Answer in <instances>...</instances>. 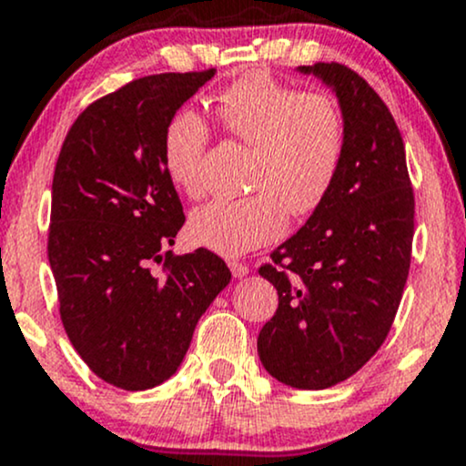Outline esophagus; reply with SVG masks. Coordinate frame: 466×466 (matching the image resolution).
I'll return each instance as SVG.
<instances>
[{
  "label": "esophagus",
  "mask_w": 466,
  "mask_h": 466,
  "mask_svg": "<svg viewBox=\"0 0 466 466\" xmlns=\"http://www.w3.org/2000/svg\"><path fill=\"white\" fill-rule=\"evenodd\" d=\"M228 267H229V271L234 274V278H243L249 274V267L245 263H240V260H234V258L228 260Z\"/></svg>",
  "instance_id": "1"
}]
</instances>
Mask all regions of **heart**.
<instances>
[{
	"label": "heart",
	"instance_id": "heart-1",
	"mask_svg": "<svg viewBox=\"0 0 466 466\" xmlns=\"http://www.w3.org/2000/svg\"><path fill=\"white\" fill-rule=\"evenodd\" d=\"M215 117L234 140L251 144V195L197 208L188 234L201 248L240 256L276 243L293 217H309L333 192L346 157V116L335 94L304 92L254 69L215 96ZM210 125L195 109L175 111L162 133L166 177L188 197L203 192L201 162Z\"/></svg>",
	"mask_w": 466,
	"mask_h": 466
}]
</instances>
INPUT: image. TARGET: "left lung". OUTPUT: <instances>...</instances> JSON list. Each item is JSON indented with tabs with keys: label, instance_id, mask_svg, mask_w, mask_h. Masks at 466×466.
<instances>
[{
	"label": "left lung",
	"instance_id": "8db88e82",
	"mask_svg": "<svg viewBox=\"0 0 466 466\" xmlns=\"http://www.w3.org/2000/svg\"><path fill=\"white\" fill-rule=\"evenodd\" d=\"M333 87L346 116V157L329 199L258 274L278 291L258 357L278 381L324 390L381 349L399 311L414 238V190L392 114L341 63L298 67Z\"/></svg>",
	"mask_w": 466,
	"mask_h": 466
}]
</instances>
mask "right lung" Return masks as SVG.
Masks as SVG:
<instances>
[{
    "label": "right lung",
    "instance_id": "add662e5",
    "mask_svg": "<svg viewBox=\"0 0 466 466\" xmlns=\"http://www.w3.org/2000/svg\"><path fill=\"white\" fill-rule=\"evenodd\" d=\"M215 72L153 74L103 96L56 159L47 258L63 329L89 370L131 392L177 372L232 278L210 249H168L186 217L166 177L162 133Z\"/></svg>",
    "mask_w": 466,
    "mask_h": 466
}]
</instances>
